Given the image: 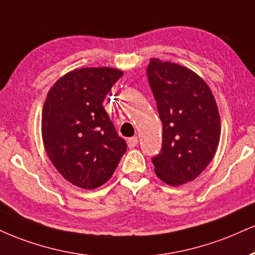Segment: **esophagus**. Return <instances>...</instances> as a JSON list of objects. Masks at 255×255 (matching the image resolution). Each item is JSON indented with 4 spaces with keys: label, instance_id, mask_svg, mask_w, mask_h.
Returning <instances> with one entry per match:
<instances>
[{
    "label": "esophagus",
    "instance_id": "34e87169",
    "mask_svg": "<svg viewBox=\"0 0 255 255\" xmlns=\"http://www.w3.org/2000/svg\"><path fill=\"white\" fill-rule=\"evenodd\" d=\"M127 145L129 148H134L137 145V137L136 136H133V137H129V139L127 140Z\"/></svg>",
    "mask_w": 255,
    "mask_h": 255
}]
</instances>
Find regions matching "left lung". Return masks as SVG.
Returning <instances> with one entry per match:
<instances>
[{"label":"left lung","instance_id":"1","mask_svg":"<svg viewBox=\"0 0 255 255\" xmlns=\"http://www.w3.org/2000/svg\"><path fill=\"white\" fill-rule=\"evenodd\" d=\"M147 76L162 122V148L152 159L155 174L171 186L192 182L220 142L215 97L203 78L179 64L151 58Z\"/></svg>","mask_w":255,"mask_h":255}]
</instances>
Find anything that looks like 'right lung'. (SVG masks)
<instances>
[{"label": "right lung", "mask_w": 255, "mask_h": 255, "mask_svg": "<svg viewBox=\"0 0 255 255\" xmlns=\"http://www.w3.org/2000/svg\"><path fill=\"white\" fill-rule=\"evenodd\" d=\"M124 71L82 67L65 73L46 96L41 114L45 151L58 172L81 189L110 179L127 149L103 108V101Z\"/></svg>", "instance_id": "add662e5"}]
</instances>
